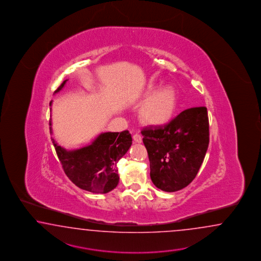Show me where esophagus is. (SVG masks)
Masks as SVG:
<instances>
[{
  "label": "esophagus",
  "mask_w": 261,
  "mask_h": 261,
  "mask_svg": "<svg viewBox=\"0 0 261 261\" xmlns=\"http://www.w3.org/2000/svg\"><path fill=\"white\" fill-rule=\"evenodd\" d=\"M133 140H134V142H136V143H141L142 141V138H141L140 134H134L133 135Z\"/></svg>",
  "instance_id": "34e87169"
}]
</instances>
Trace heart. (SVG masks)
<instances>
[{
  "label": "heart",
  "instance_id": "heart-1",
  "mask_svg": "<svg viewBox=\"0 0 261 261\" xmlns=\"http://www.w3.org/2000/svg\"><path fill=\"white\" fill-rule=\"evenodd\" d=\"M153 89H150L151 94ZM176 108V93L171 86H163L154 92L141 107L142 120L152 125H163L173 118Z\"/></svg>",
  "mask_w": 261,
  "mask_h": 261
}]
</instances>
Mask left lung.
Masks as SVG:
<instances>
[{"label":"left lung","instance_id":"obj_1","mask_svg":"<svg viewBox=\"0 0 261 261\" xmlns=\"http://www.w3.org/2000/svg\"><path fill=\"white\" fill-rule=\"evenodd\" d=\"M141 134L155 187L165 192L181 190L197 176L208 149L207 108L186 109L165 125L143 128Z\"/></svg>","mask_w":261,"mask_h":261}]
</instances>
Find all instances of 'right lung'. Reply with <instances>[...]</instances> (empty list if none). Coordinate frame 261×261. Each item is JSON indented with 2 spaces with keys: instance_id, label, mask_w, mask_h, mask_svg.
I'll use <instances>...</instances> for the list:
<instances>
[{
  "instance_id": "obj_1",
  "label": "right lung",
  "mask_w": 261,
  "mask_h": 261,
  "mask_svg": "<svg viewBox=\"0 0 261 261\" xmlns=\"http://www.w3.org/2000/svg\"><path fill=\"white\" fill-rule=\"evenodd\" d=\"M66 82L55 93L61 91ZM51 140L65 175L79 188L96 194H106L117 187L120 180L117 163L132 144V137L127 130L101 133L91 144L70 151L60 146L54 139Z\"/></svg>"
}]
</instances>
